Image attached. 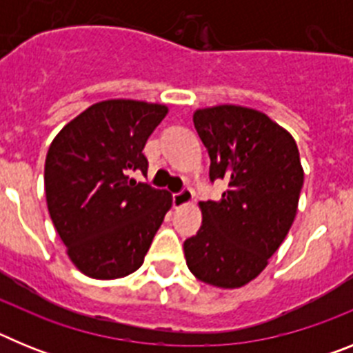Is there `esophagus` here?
I'll return each instance as SVG.
<instances>
[{
  "label": "esophagus",
  "instance_id": "obj_1",
  "mask_svg": "<svg viewBox=\"0 0 353 353\" xmlns=\"http://www.w3.org/2000/svg\"><path fill=\"white\" fill-rule=\"evenodd\" d=\"M192 196H194V192H192L189 187H183L182 191L174 192L173 194V207H183V205L191 203Z\"/></svg>",
  "mask_w": 353,
  "mask_h": 353
}]
</instances>
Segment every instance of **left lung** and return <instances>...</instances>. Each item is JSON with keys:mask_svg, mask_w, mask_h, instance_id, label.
Masks as SVG:
<instances>
[{"mask_svg": "<svg viewBox=\"0 0 353 353\" xmlns=\"http://www.w3.org/2000/svg\"><path fill=\"white\" fill-rule=\"evenodd\" d=\"M196 132L210 157V176L226 180L219 201H201L203 223L183 242L199 281L239 288L267 267L297 214L304 183L295 139L267 114L240 105L198 109Z\"/></svg>", "mask_w": 353, "mask_h": 353, "instance_id": "1", "label": "left lung"}]
</instances>
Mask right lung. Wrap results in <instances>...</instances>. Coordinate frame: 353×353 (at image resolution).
<instances>
[{"instance_id": "add662e5", "label": "right lung", "mask_w": 353, "mask_h": 353, "mask_svg": "<svg viewBox=\"0 0 353 353\" xmlns=\"http://www.w3.org/2000/svg\"><path fill=\"white\" fill-rule=\"evenodd\" d=\"M168 108L139 101L90 105L60 130L46 157V198L72 263L95 279H117L143 265L171 207V194L136 182L143 148Z\"/></svg>"}]
</instances>
